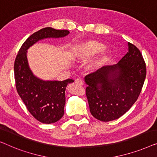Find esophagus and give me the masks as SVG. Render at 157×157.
<instances>
[{
	"mask_svg": "<svg viewBox=\"0 0 157 157\" xmlns=\"http://www.w3.org/2000/svg\"><path fill=\"white\" fill-rule=\"evenodd\" d=\"M75 82L76 84H78V85H82L84 84V81L82 80V79L79 78L75 79Z\"/></svg>",
	"mask_w": 157,
	"mask_h": 157,
	"instance_id": "1",
	"label": "esophagus"
}]
</instances>
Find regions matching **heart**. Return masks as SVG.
<instances>
[{
  "mask_svg": "<svg viewBox=\"0 0 157 157\" xmlns=\"http://www.w3.org/2000/svg\"><path fill=\"white\" fill-rule=\"evenodd\" d=\"M86 48H87L88 54L94 55L95 53H98V52H100L102 51L105 49V47H104V45H101L100 43H90L87 44V46H86Z\"/></svg>",
  "mask_w": 157,
  "mask_h": 157,
  "instance_id": "obj_1",
  "label": "heart"
}]
</instances>
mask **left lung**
Listing matches in <instances>:
<instances>
[{"label":"left lung","instance_id":"obj_1","mask_svg":"<svg viewBox=\"0 0 157 157\" xmlns=\"http://www.w3.org/2000/svg\"><path fill=\"white\" fill-rule=\"evenodd\" d=\"M147 69L140 50L128 43V52L117 64L85 76L86 95L92 115L109 122L125 114L138 99Z\"/></svg>","mask_w":157,"mask_h":157}]
</instances>
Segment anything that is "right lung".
<instances>
[{"instance_id":"1","label":"right lung","mask_w":157,"mask_h":157,"mask_svg":"<svg viewBox=\"0 0 157 157\" xmlns=\"http://www.w3.org/2000/svg\"><path fill=\"white\" fill-rule=\"evenodd\" d=\"M69 33L67 30L43 28L24 42L15 58L14 75L17 93L30 113L42 123H55L63 117L66 87L74 80L45 81L37 78L28 65L27 50L40 40L63 37Z\"/></svg>"}]
</instances>
